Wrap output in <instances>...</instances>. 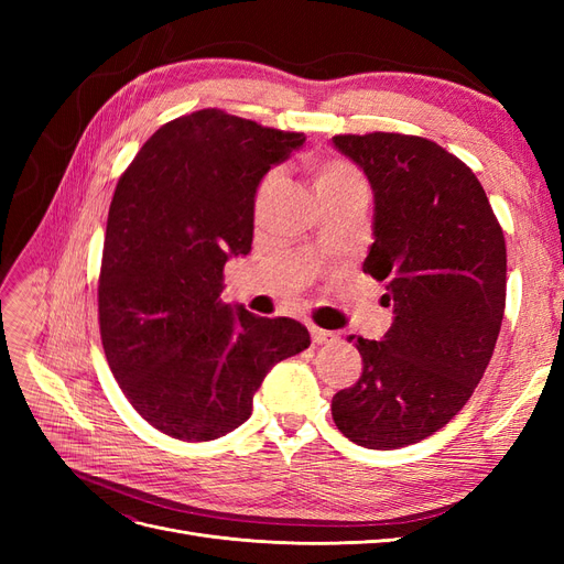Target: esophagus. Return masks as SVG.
Instances as JSON below:
<instances>
[{"label":"esophagus","instance_id":"esophagus-1","mask_svg":"<svg viewBox=\"0 0 564 564\" xmlns=\"http://www.w3.org/2000/svg\"><path fill=\"white\" fill-rule=\"evenodd\" d=\"M311 336H313V344L322 346V344H332V340L338 338V334L327 332V329H319V327H311Z\"/></svg>","mask_w":564,"mask_h":564}]
</instances>
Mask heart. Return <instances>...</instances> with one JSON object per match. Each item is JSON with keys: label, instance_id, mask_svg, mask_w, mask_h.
I'll use <instances>...</instances> for the list:
<instances>
[{"label": "heart", "instance_id": "1", "mask_svg": "<svg viewBox=\"0 0 564 564\" xmlns=\"http://www.w3.org/2000/svg\"><path fill=\"white\" fill-rule=\"evenodd\" d=\"M313 181H315V191H317L319 199L344 195L350 191H365V181H362L360 172H357V169L344 158H327V160L315 162ZM272 183H275V176L268 174L259 185L256 202H263V197L270 193Z\"/></svg>", "mask_w": 564, "mask_h": 564}]
</instances>
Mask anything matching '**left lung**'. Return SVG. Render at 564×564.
Masks as SVG:
<instances>
[{
    "instance_id": "left-lung-1",
    "label": "left lung",
    "mask_w": 564,
    "mask_h": 564,
    "mask_svg": "<svg viewBox=\"0 0 564 564\" xmlns=\"http://www.w3.org/2000/svg\"><path fill=\"white\" fill-rule=\"evenodd\" d=\"M373 191L362 270L386 282L395 322L357 336L362 377L332 400L336 429L367 449L414 445L447 425L497 346L506 311V240L473 169L406 133H338Z\"/></svg>"
}]
</instances>
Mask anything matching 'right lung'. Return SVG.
<instances>
[{
  "instance_id": "obj_1",
  "label": "right lung",
  "mask_w": 564,
  "mask_h": 564,
  "mask_svg": "<svg viewBox=\"0 0 564 564\" xmlns=\"http://www.w3.org/2000/svg\"><path fill=\"white\" fill-rule=\"evenodd\" d=\"M305 143L204 108L162 124L115 187L98 327L124 398L152 429L207 442L251 416L265 373L311 346L289 317L220 301L230 253H249L256 187Z\"/></svg>"
}]
</instances>
